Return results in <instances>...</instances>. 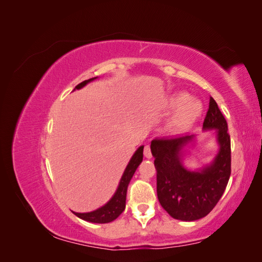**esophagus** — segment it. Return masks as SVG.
<instances>
[{
  "label": "esophagus",
  "instance_id": "obj_1",
  "mask_svg": "<svg viewBox=\"0 0 262 262\" xmlns=\"http://www.w3.org/2000/svg\"><path fill=\"white\" fill-rule=\"evenodd\" d=\"M144 156L146 158H152V152H150L149 145H145V147H144Z\"/></svg>",
  "mask_w": 262,
  "mask_h": 262
}]
</instances>
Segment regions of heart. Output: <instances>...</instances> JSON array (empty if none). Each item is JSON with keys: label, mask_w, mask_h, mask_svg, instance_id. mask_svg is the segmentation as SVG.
I'll return each mask as SVG.
<instances>
[{"label": "heart", "mask_w": 262, "mask_h": 262, "mask_svg": "<svg viewBox=\"0 0 262 262\" xmlns=\"http://www.w3.org/2000/svg\"><path fill=\"white\" fill-rule=\"evenodd\" d=\"M163 110L166 113H173L167 123V129L172 134L188 132L202 114V104L186 92H177L166 98L163 104Z\"/></svg>", "instance_id": "1"}]
</instances>
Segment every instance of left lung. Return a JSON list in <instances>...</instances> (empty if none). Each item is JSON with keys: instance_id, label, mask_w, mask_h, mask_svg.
I'll return each instance as SVG.
<instances>
[{"instance_id": "1", "label": "left lung", "mask_w": 262, "mask_h": 262, "mask_svg": "<svg viewBox=\"0 0 262 262\" xmlns=\"http://www.w3.org/2000/svg\"><path fill=\"white\" fill-rule=\"evenodd\" d=\"M211 130H215L217 153L199 169L184 165L186 147L194 145L195 136L154 140L150 145L158 201L173 219L192 222L207 216L225 191L231 176V139L225 118L212 97L203 122V131Z\"/></svg>"}]
</instances>
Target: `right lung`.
I'll return each mask as SVG.
<instances>
[{
    "instance_id": "1",
    "label": "right lung",
    "mask_w": 262,
    "mask_h": 262,
    "mask_svg": "<svg viewBox=\"0 0 262 262\" xmlns=\"http://www.w3.org/2000/svg\"><path fill=\"white\" fill-rule=\"evenodd\" d=\"M96 77L90 78V80H86L82 83L75 86V90H81L85 85L89 83L97 80ZM143 148L144 145H141L134 154L132 155L130 162L126 165V167L122 173V177L119 182L118 188L116 190L115 194L112 196L105 205L98 208L97 210L92 211V212H86V213H77L73 212L77 217H80L84 221L91 222V223H97V224H105L110 223V222L115 221L125 209V198H126V190H128V186L130 184V180L132 179L134 172H136L139 165L143 161Z\"/></svg>"
}]
</instances>
